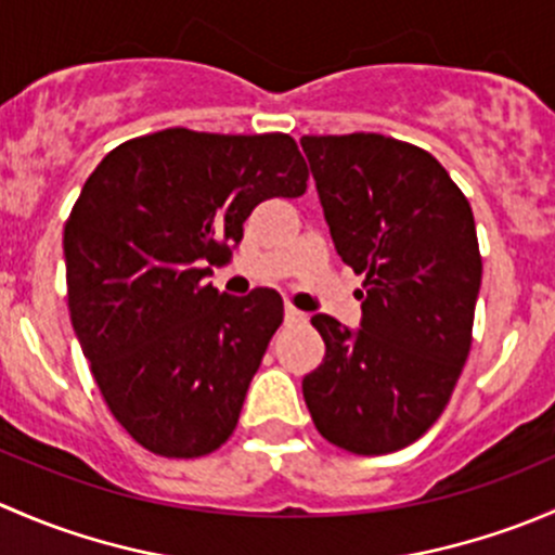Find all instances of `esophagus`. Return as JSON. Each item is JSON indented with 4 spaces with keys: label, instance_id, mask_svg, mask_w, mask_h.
Returning a JSON list of instances; mask_svg holds the SVG:
<instances>
[{
    "label": "esophagus",
    "instance_id": "obj_1",
    "mask_svg": "<svg viewBox=\"0 0 555 555\" xmlns=\"http://www.w3.org/2000/svg\"><path fill=\"white\" fill-rule=\"evenodd\" d=\"M284 319H287V322H304L306 313L295 309V306H287V309H284Z\"/></svg>",
    "mask_w": 555,
    "mask_h": 555
}]
</instances>
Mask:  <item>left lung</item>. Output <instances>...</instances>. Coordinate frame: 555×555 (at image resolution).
<instances>
[{
	"mask_svg": "<svg viewBox=\"0 0 555 555\" xmlns=\"http://www.w3.org/2000/svg\"><path fill=\"white\" fill-rule=\"evenodd\" d=\"M324 220L362 273V322L311 324L324 360L304 378L319 435L362 456L422 438L449 405L473 344L480 289L473 209L422 147L382 133L304 137Z\"/></svg>",
	"mask_w": 555,
	"mask_h": 555,
	"instance_id": "left-lung-1",
	"label": "left lung"
}]
</instances>
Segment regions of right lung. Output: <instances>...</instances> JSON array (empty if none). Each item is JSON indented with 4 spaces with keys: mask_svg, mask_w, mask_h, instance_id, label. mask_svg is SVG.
<instances>
[{
    "mask_svg": "<svg viewBox=\"0 0 555 555\" xmlns=\"http://www.w3.org/2000/svg\"><path fill=\"white\" fill-rule=\"evenodd\" d=\"M309 169L287 133L166 128L104 155L64 225L72 327L112 416L147 451L195 459L233 435L282 324L273 289L211 287L268 198Z\"/></svg>",
    "mask_w": 555,
    "mask_h": 555,
    "instance_id": "1",
    "label": "right lung"
}]
</instances>
